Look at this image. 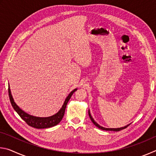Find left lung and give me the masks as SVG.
I'll return each instance as SVG.
<instances>
[{"label":"left lung","mask_w":156,"mask_h":156,"mask_svg":"<svg viewBox=\"0 0 156 156\" xmlns=\"http://www.w3.org/2000/svg\"><path fill=\"white\" fill-rule=\"evenodd\" d=\"M88 112H89V118H90V119H91V120L92 121V122L94 123V125H95V126H96L98 128L102 129V130H105V131H120V130H122V129L126 128L129 125H130V124H129V125H126V126H124V127H120V128H115H115H105V127H103V126H100V125H98V124L96 122H95V120H94V118H92V116L91 115V113H90V112H89V110Z\"/></svg>","instance_id":"8db88e82"}]
</instances>
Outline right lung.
Wrapping results in <instances>:
<instances>
[{
  "instance_id": "obj_1",
  "label": "right lung",
  "mask_w": 156,
  "mask_h": 156,
  "mask_svg": "<svg viewBox=\"0 0 156 156\" xmlns=\"http://www.w3.org/2000/svg\"><path fill=\"white\" fill-rule=\"evenodd\" d=\"M76 90H77V89H75L70 92V94L68 95V96L67 98H66V99L64 102V104H63V105L62 106L61 109H60L58 111V112L56 113V114L53 115L51 116H49V117L41 118V117H36V116L31 115L30 114H28V113H25L24 111H23L22 109H20L19 107L16 104V102L14 100V98H13L12 95L11 93V90H10V88H9V85L8 88L9 100H10V102H11V104L12 105L13 108H14V109L17 112L18 114L20 115V117L22 118V119L24 120L29 126H32V127L36 128V129L49 128V127H51V126H54L55 125H58V124L62 120L63 116H64L67 102L71 98V97H72V94L74 93Z\"/></svg>"
}]
</instances>
